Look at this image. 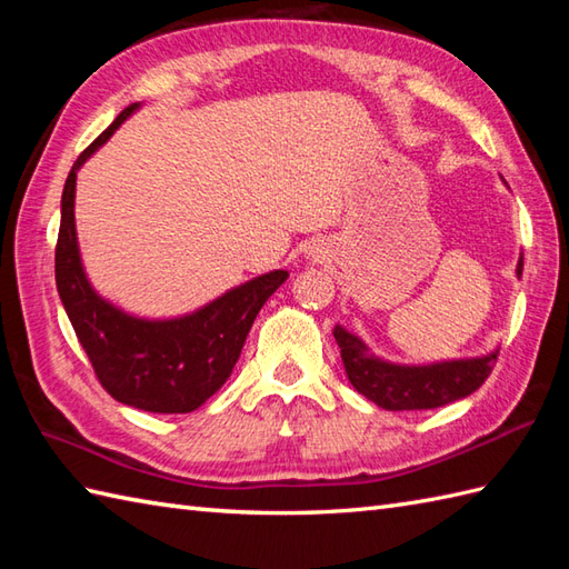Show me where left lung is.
Instances as JSON below:
<instances>
[{"label":"left lung","mask_w":569,"mask_h":569,"mask_svg":"<svg viewBox=\"0 0 569 569\" xmlns=\"http://www.w3.org/2000/svg\"><path fill=\"white\" fill-rule=\"evenodd\" d=\"M523 273V257L518 259L516 276ZM342 365L355 389L386 410H428L440 408L475 393L493 369L499 349L471 359L432 361V365H393L373 357L357 335L342 325L335 328Z\"/></svg>","instance_id":"1"}]
</instances>
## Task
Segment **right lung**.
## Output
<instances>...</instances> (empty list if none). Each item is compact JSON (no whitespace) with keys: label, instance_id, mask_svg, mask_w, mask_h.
Here are the masks:
<instances>
[{"label":"right lung","instance_id":"obj_1","mask_svg":"<svg viewBox=\"0 0 569 569\" xmlns=\"http://www.w3.org/2000/svg\"><path fill=\"white\" fill-rule=\"evenodd\" d=\"M139 107V102L129 104L70 168L60 198L56 286L72 330L107 393L149 413H190L222 389L259 310L286 281L288 271L261 273L188 316L166 320L129 316L94 291L78 247L76 180L82 163Z\"/></svg>","mask_w":569,"mask_h":569}]
</instances>
